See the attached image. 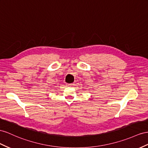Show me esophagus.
I'll list each match as a JSON object with an SVG mask.
<instances>
[{
    "instance_id": "obj_1",
    "label": "esophagus",
    "mask_w": 148,
    "mask_h": 148,
    "mask_svg": "<svg viewBox=\"0 0 148 148\" xmlns=\"http://www.w3.org/2000/svg\"><path fill=\"white\" fill-rule=\"evenodd\" d=\"M73 85V84H66V86H71Z\"/></svg>"
}]
</instances>
